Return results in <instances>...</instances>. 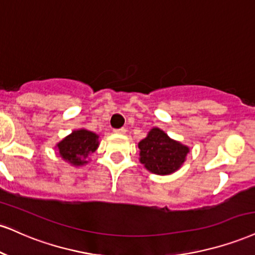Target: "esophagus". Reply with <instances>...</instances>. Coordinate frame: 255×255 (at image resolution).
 <instances>
[{
  "mask_svg": "<svg viewBox=\"0 0 255 255\" xmlns=\"http://www.w3.org/2000/svg\"><path fill=\"white\" fill-rule=\"evenodd\" d=\"M114 133H116V134H125L126 133V129H125V128H120V129H114Z\"/></svg>",
  "mask_w": 255,
  "mask_h": 255,
  "instance_id": "obj_1",
  "label": "esophagus"
}]
</instances>
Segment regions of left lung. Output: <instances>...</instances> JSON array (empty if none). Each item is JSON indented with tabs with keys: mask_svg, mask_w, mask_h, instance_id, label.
<instances>
[{
	"mask_svg": "<svg viewBox=\"0 0 255 255\" xmlns=\"http://www.w3.org/2000/svg\"><path fill=\"white\" fill-rule=\"evenodd\" d=\"M137 147L141 164L149 172L159 176H167L179 170L190 152L189 146L171 139L158 127H153Z\"/></svg>",
	"mask_w": 255,
	"mask_h": 255,
	"instance_id": "obj_1",
	"label": "left lung"
}]
</instances>
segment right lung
Here are the masks:
<instances>
[{
  "label": "right lung",
  "instance_id": "add662e5",
  "mask_svg": "<svg viewBox=\"0 0 255 255\" xmlns=\"http://www.w3.org/2000/svg\"><path fill=\"white\" fill-rule=\"evenodd\" d=\"M100 146V136L85 128L73 130L56 145L60 158L72 166H83L88 164L89 157Z\"/></svg>",
  "mask_w": 255,
  "mask_h": 255
}]
</instances>
